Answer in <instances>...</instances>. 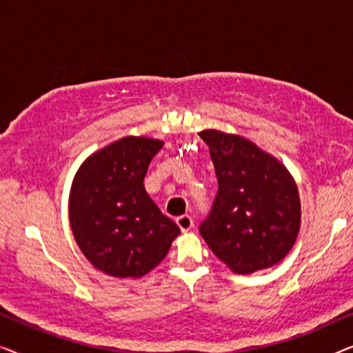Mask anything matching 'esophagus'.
I'll return each instance as SVG.
<instances>
[{"mask_svg":"<svg viewBox=\"0 0 353 353\" xmlns=\"http://www.w3.org/2000/svg\"><path fill=\"white\" fill-rule=\"evenodd\" d=\"M176 225L180 226L183 233H186V231H190L192 228V225H194V221H192V219L190 215H180L176 219Z\"/></svg>","mask_w":353,"mask_h":353,"instance_id":"34e87169","label":"esophagus"}]
</instances>
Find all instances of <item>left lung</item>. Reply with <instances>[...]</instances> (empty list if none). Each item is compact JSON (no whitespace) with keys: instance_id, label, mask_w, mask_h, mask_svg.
I'll return each instance as SVG.
<instances>
[{"instance_id":"8db88e82","label":"left lung","mask_w":353,"mask_h":353,"mask_svg":"<svg viewBox=\"0 0 353 353\" xmlns=\"http://www.w3.org/2000/svg\"><path fill=\"white\" fill-rule=\"evenodd\" d=\"M209 146L219 191L199 233L234 273L278 263L296 243L301 201L276 159L248 139L216 130L199 133Z\"/></svg>"}]
</instances>
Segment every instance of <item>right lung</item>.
I'll use <instances>...</instances> for the list:
<instances>
[{
    "label": "right lung",
    "instance_id": "right-lung-1",
    "mask_svg": "<svg viewBox=\"0 0 353 353\" xmlns=\"http://www.w3.org/2000/svg\"><path fill=\"white\" fill-rule=\"evenodd\" d=\"M162 141L127 137L86 159L70 192V225L85 257L117 278L143 276L180 234L144 190Z\"/></svg>",
    "mask_w": 353,
    "mask_h": 353
}]
</instances>
